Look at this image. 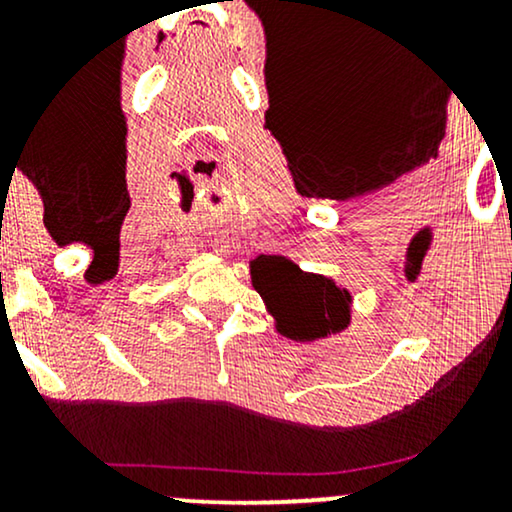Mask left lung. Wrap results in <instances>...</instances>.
Instances as JSON below:
<instances>
[{"label":"left lung","instance_id":"obj_1","mask_svg":"<svg viewBox=\"0 0 512 512\" xmlns=\"http://www.w3.org/2000/svg\"><path fill=\"white\" fill-rule=\"evenodd\" d=\"M252 286L274 315L276 330L293 342H313L342 332L351 320V293L332 279L301 272L291 260L260 255L252 262Z\"/></svg>","mask_w":512,"mask_h":512}]
</instances>
